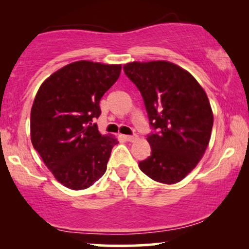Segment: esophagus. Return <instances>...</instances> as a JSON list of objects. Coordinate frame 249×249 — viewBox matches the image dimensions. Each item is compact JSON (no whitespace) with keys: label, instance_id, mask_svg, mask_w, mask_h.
I'll use <instances>...</instances> for the list:
<instances>
[{"label":"esophagus","instance_id":"esophagus-1","mask_svg":"<svg viewBox=\"0 0 249 249\" xmlns=\"http://www.w3.org/2000/svg\"><path fill=\"white\" fill-rule=\"evenodd\" d=\"M124 138H125V141L127 142H135V141H137V137H136V136H124Z\"/></svg>","mask_w":249,"mask_h":249}]
</instances>
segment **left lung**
Instances as JSON below:
<instances>
[{"label": "left lung", "mask_w": 249, "mask_h": 249, "mask_svg": "<svg viewBox=\"0 0 249 249\" xmlns=\"http://www.w3.org/2000/svg\"><path fill=\"white\" fill-rule=\"evenodd\" d=\"M129 79L141 91L149 124L151 156L139 169L155 181L172 185L185 178L203 158L211 139L213 112L193 74L169 61L129 62Z\"/></svg>", "instance_id": "obj_1"}]
</instances>
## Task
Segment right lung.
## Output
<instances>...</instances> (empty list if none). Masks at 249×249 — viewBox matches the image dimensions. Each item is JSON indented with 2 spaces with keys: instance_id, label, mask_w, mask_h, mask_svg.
I'll return each mask as SVG.
<instances>
[{
  "instance_id": "add662e5",
  "label": "right lung",
  "mask_w": 249,
  "mask_h": 249,
  "mask_svg": "<svg viewBox=\"0 0 249 249\" xmlns=\"http://www.w3.org/2000/svg\"><path fill=\"white\" fill-rule=\"evenodd\" d=\"M121 64L81 60L67 64L40 85L30 112V138L57 181L86 189L107 171L118 144L91 124L101 114L100 101L118 80Z\"/></svg>"
}]
</instances>
